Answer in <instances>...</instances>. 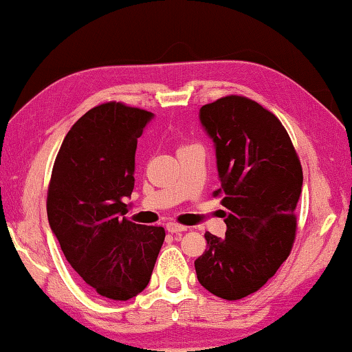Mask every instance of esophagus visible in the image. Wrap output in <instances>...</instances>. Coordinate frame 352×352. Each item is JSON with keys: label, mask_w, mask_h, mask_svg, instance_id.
Returning a JSON list of instances; mask_svg holds the SVG:
<instances>
[{"label": "esophagus", "mask_w": 352, "mask_h": 352, "mask_svg": "<svg viewBox=\"0 0 352 352\" xmlns=\"http://www.w3.org/2000/svg\"><path fill=\"white\" fill-rule=\"evenodd\" d=\"M166 231L168 232H184V231H187V226L175 223V221H168V223H166Z\"/></svg>", "instance_id": "obj_1"}]
</instances>
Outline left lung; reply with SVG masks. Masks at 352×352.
<instances>
[{
	"label": "left lung",
	"mask_w": 352,
	"mask_h": 352,
	"mask_svg": "<svg viewBox=\"0 0 352 352\" xmlns=\"http://www.w3.org/2000/svg\"><path fill=\"white\" fill-rule=\"evenodd\" d=\"M212 140L226 208L225 239L206 232L195 261L209 293L237 300L255 293L288 258L296 236L302 166L278 118L255 100L226 96L199 108Z\"/></svg>",
	"instance_id": "1"
}]
</instances>
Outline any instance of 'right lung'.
Listing matches in <instances>:
<instances>
[{
  "mask_svg": "<svg viewBox=\"0 0 352 352\" xmlns=\"http://www.w3.org/2000/svg\"><path fill=\"white\" fill-rule=\"evenodd\" d=\"M153 118L120 102L91 108L67 132L53 165L48 223L70 266L107 299L142 293L165 239L162 226L122 217L137 142Z\"/></svg>",
  "mask_w": 352,
  "mask_h": 352,
  "instance_id": "obj_1",
  "label": "right lung"
}]
</instances>
